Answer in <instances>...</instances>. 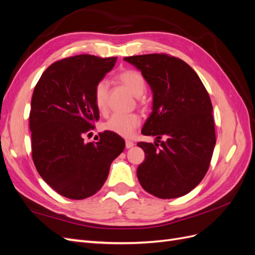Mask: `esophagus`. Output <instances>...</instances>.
I'll list each match as a JSON object with an SVG mask.
<instances>
[{"label": "esophagus", "mask_w": 255, "mask_h": 255, "mask_svg": "<svg viewBox=\"0 0 255 255\" xmlns=\"http://www.w3.org/2000/svg\"><path fill=\"white\" fill-rule=\"evenodd\" d=\"M134 146V142L130 141V140H127L126 141V148L127 149H129V148H133Z\"/></svg>", "instance_id": "34e87169"}]
</instances>
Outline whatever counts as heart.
Listing matches in <instances>:
<instances>
[{
	"instance_id": "1",
	"label": "heart",
	"mask_w": 255,
	"mask_h": 255,
	"mask_svg": "<svg viewBox=\"0 0 255 255\" xmlns=\"http://www.w3.org/2000/svg\"><path fill=\"white\" fill-rule=\"evenodd\" d=\"M118 80L135 98H140L144 94L145 82L139 72L134 70L123 71L118 75ZM107 99H109V83L102 80L96 87V105L99 112H106ZM139 125L140 119L136 114H114L109 120L103 123V128L122 137H130Z\"/></svg>"
}]
</instances>
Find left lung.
<instances>
[{
    "label": "left lung",
    "instance_id": "obj_1",
    "mask_svg": "<svg viewBox=\"0 0 255 255\" xmlns=\"http://www.w3.org/2000/svg\"><path fill=\"white\" fill-rule=\"evenodd\" d=\"M123 59L141 71L153 95L152 112L141 133L155 136V141L137 143L145 154L137 168L138 181L160 199L186 195L203 180L216 144L210 96L182 59L166 54Z\"/></svg>",
    "mask_w": 255,
    "mask_h": 255
}]
</instances>
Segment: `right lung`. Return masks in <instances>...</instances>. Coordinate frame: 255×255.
<instances>
[{
    "label": "right lung",
    "instance_id": "right-lung-1",
    "mask_svg": "<svg viewBox=\"0 0 255 255\" xmlns=\"http://www.w3.org/2000/svg\"><path fill=\"white\" fill-rule=\"evenodd\" d=\"M117 57L76 55L45 70L33 92L29 113L32 155L38 173L57 194L82 200L101 189L126 141L105 130L85 142L99 119L96 87Z\"/></svg>",
    "mask_w": 255,
    "mask_h": 255
}]
</instances>
